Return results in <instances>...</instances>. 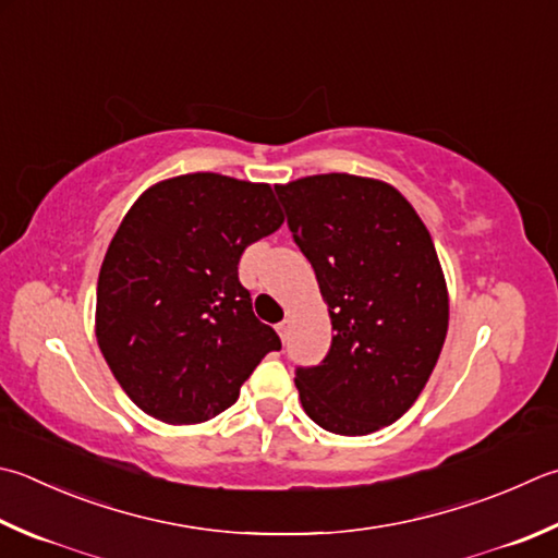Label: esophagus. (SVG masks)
<instances>
[{"instance_id":"34e87169","label":"esophagus","mask_w":558,"mask_h":558,"mask_svg":"<svg viewBox=\"0 0 558 558\" xmlns=\"http://www.w3.org/2000/svg\"><path fill=\"white\" fill-rule=\"evenodd\" d=\"M289 330H291V320H289V318L277 323V332H279V338H281L283 342H287V338H289Z\"/></svg>"}]
</instances>
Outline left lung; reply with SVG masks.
Masks as SVG:
<instances>
[{
  "label": "left lung",
  "instance_id": "8db88e82",
  "mask_svg": "<svg viewBox=\"0 0 558 558\" xmlns=\"http://www.w3.org/2000/svg\"><path fill=\"white\" fill-rule=\"evenodd\" d=\"M332 323L330 352L296 369L315 425L362 437L396 423L442 352L449 296L429 230L396 186L344 172L275 186Z\"/></svg>",
  "mask_w": 558,
  "mask_h": 558
}]
</instances>
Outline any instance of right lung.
I'll return each instance as SVG.
<instances>
[{"instance_id":"right-lung-1","label":"right lung","mask_w":558,"mask_h":558,"mask_svg":"<svg viewBox=\"0 0 558 558\" xmlns=\"http://www.w3.org/2000/svg\"><path fill=\"white\" fill-rule=\"evenodd\" d=\"M281 223L269 184L216 172L157 182L129 208L101 262L97 342L143 413L170 425L211 420L281 350L238 279L245 247Z\"/></svg>"}]
</instances>
